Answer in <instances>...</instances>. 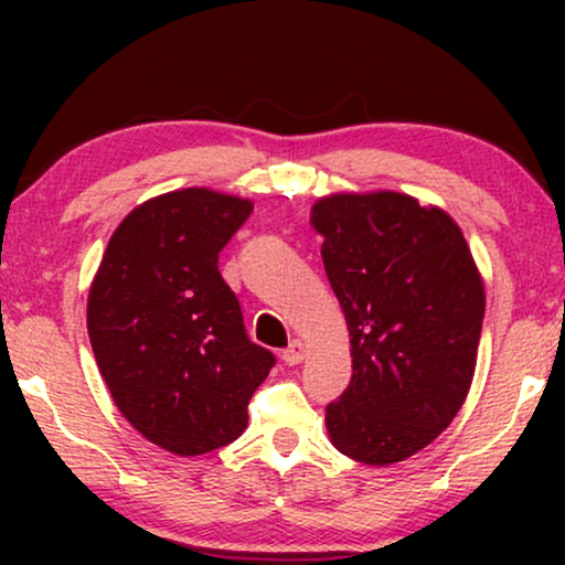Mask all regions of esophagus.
I'll return each mask as SVG.
<instances>
[{
	"mask_svg": "<svg viewBox=\"0 0 565 565\" xmlns=\"http://www.w3.org/2000/svg\"><path fill=\"white\" fill-rule=\"evenodd\" d=\"M306 358V347H303V342H300V339H292V342L288 344V350L282 352V360H285V365H298L300 360Z\"/></svg>",
	"mask_w": 565,
	"mask_h": 565,
	"instance_id": "34e87169",
	"label": "esophagus"
}]
</instances>
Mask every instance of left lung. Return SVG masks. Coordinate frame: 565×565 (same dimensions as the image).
Returning <instances> with one entry per match:
<instances>
[{"mask_svg":"<svg viewBox=\"0 0 565 565\" xmlns=\"http://www.w3.org/2000/svg\"><path fill=\"white\" fill-rule=\"evenodd\" d=\"M352 344V381L327 406L331 443L391 466L450 427L473 381L483 280L450 215L401 192L311 207Z\"/></svg>","mask_w":565,"mask_h":565,"instance_id":"left-lung-1","label":"left lung"}]
</instances>
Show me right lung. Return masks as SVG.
<instances>
[{"label": "right lung", "instance_id": "1", "mask_svg": "<svg viewBox=\"0 0 565 565\" xmlns=\"http://www.w3.org/2000/svg\"><path fill=\"white\" fill-rule=\"evenodd\" d=\"M249 213V200L205 188L146 200L115 228L89 288V342L115 406L182 458L234 443L275 365L218 273Z\"/></svg>", "mask_w": 565, "mask_h": 565}]
</instances>
